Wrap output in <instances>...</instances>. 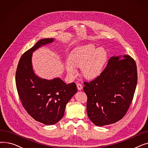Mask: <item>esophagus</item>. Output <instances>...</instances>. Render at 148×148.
<instances>
[{
    "mask_svg": "<svg viewBox=\"0 0 148 148\" xmlns=\"http://www.w3.org/2000/svg\"><path fill=\"white\" fill-rule=\"evenodd\" d=\"M77 89H78L79 90H82V88H83V86L82 85V84H80V83H77Z\"/></svg>",
    "mask_w": 148,
    "mask_h": 148,
    "instance_id": "34e87169",
    "label": "esophagus"
}]
</instances>
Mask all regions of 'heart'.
Instances as JSON below:
<instances>
[{
    "label": "heart",
    "instance_id": "heart-1",
    "mask_svg": "<svg viewBox=\"0 0 148 148\" xmlns=\"http://www.w3.org/2000/svg\"><path fill=\"white\" fill-rule=\"evenodd\" d=\"M107 58V53L103 48L97 49L92 44L84 45L76 49L66 62V69L68 73L74 75L76 70L73 66L82 67V75L88 79H93L101 72Z\"/></svg>",
    "mask_w": 148,
    "mask_h": 148
}]
</instances>
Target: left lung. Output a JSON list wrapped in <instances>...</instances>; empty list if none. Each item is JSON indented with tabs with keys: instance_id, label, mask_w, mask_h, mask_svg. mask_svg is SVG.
Here are the masks:
<instances>
[{
	"instance_id": "left-lung-1",
	"label": "left lung",
	"mask_w": 148,
	"mask_h": 148,
	"mask_svg": "<svg viewBox=\"0 0 148 148\" xmlns=\"http://www.w3.org/2000/svg\"><path fill=\"white\" fill-rule=\"evenodd\" d=\"M137 83V65L133 58L127 54L110 58L99 75L84 82L90 120L101 127L122 119L133 101Z\"/></svg>"
}]
</instances>
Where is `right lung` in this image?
<instances>
[{
	"label": "right lung",
	"mask_w": 148,
	"mask_h": 148,
	"mask_svg": "<svg viewBox=\"0 0 148 148\" xmlns=\"http://www.w3.org/2000/svg\"><path fill=\"white\" fill-rule=\"evenodd\" d=\"M53 38L38 41L21 56L15 73V83L21 104L35 121L53 125L64 115L65 107L77 92L74 83L66 84L59 78L51 80L36 76L32 68V52L53 42Z\"/></svg>",
	"instance_id": "1"
}]
</instances>
